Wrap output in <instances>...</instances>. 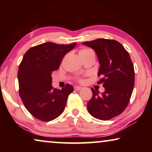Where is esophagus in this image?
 I'll return each instance as SVG.
<instances>
[{
  "label": "esophagus",
  "mask_w": 152,
  "mask_h": 152,
  "mask_svg": "<svg viewBox=\"0 0 152 152\" xmlns=\"http://www.w3.org/2000/svg\"><path fill=\"white\" fill-rule=\"evenodd\" d=\"M81 89H82V87H81V86H75V91H80Z\"/></svg>",
  "instance_id": "34e87169"
}]
</instances>
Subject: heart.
<instances>
[{"instance_id":"1","label":"heart","mask_w":152,"mask_h":152,"mask_svg":"<svg viewBox=\"0 0 152 152\" xmlns=\"http://www.w3.org/2000/svg\"><path fill=\"white\" fill-rule=\"evenodd\" d=\"M90 51H92V50H91V49H87V48L82 49V50H80V52H79V54H80V55H82V54L87 53H88V52H90ZM79 82H81V83H83L84 82V80H83V79L80 78V79H79Z\"/></svg>"}]
</instances>
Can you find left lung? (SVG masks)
<instances>
[{
    "mask_svg": "<svg viewBox=\"0 0 152 152\" xmlns=\"http://www.w3.org/2000/svg\"><path fill=\"white\" fill-rule=\"evenodd\" d=\"M83 44L94 50L100 64L97 84L105 91L99 93L91 88L93 97L87 109L93 117L109 120L121 114L129 102L135 82V72L129 54L121 43L112 39H97Z\"/></svg>",
    "mask_w": 152,
    "mask_h": 152,
    "instance_id": "1",
    "label": "left lung"
}]
</instances>
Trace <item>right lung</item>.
Masks as SVG:
<instances>
[{
  "mask_svg": "<svg viewBox=\"0 0 152 152\" xmlns=\"http://www.w3.org/2000/svg\"><path fill=\"white\" fill-rule=\"evenodd\" d=\"M77 43L47 42L31 48L25 54L18 71L19 95L26 109L41 121H51L63 113L73 87L61 90L52 86V72L59 68L64 56Z\"/></svg>",
  "mask_w": 152,
  "mask_h": 152,
  "instance_id": "right-lung-1",
  "label": "right lung"
}]
</instances>
